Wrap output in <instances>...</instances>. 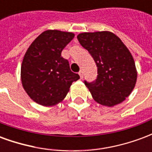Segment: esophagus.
Returning a JSON list of instances; mask_svg holds the SVG:
<instances>
[{
    "label": "esophagus",
    "mask_w": 152,
    "mask_h": 152,
    "mask_svg": "<svg viewBox=\"0 0 152 152\" xmlns=\"http://www.w3.org/2000/svg\"><path fill=\"white\" fill-rule=\"evenodd\" d=\"M79 75H80V79H82L83 78V72L82 71H80Z\"/></svg>",
    "instance_id": "obj_1"
}]
</instances>
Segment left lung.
<instances>
[{"label":"left lung","instance_id":"8db88e82","mask_svg":"<svg viewBox=\"0 0 152 152\" xmlns=\"http://www.w3.org/2000/svg\"><path fill=\"white\" fill-rule=\"evenodd\" d=\"M77 39L98 67L95 81H85L93 99L106 107L124 101L133 91L137 76L134 58L125 45L108 31L82 32Z\"/></svg>","mask_w":152,"mask_h":152}]
</instances>
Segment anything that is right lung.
I'll return each mask as SVG.
<instances>
[{
	"label": "right lung",
	"mask_w": 152,
	"mask_h": 152,
	"mask_svg": "<svg viewBox=\"0 0 152 152\" xmlns=\"http://www.w3.org/2000/svg\"><path fill=\"white\" fill-rule=\"evenodd\" d=\"M75 34L47 30L36 38L25 53L21 66L23 89L34 102L50 107L62 102L80 76L70 69L61 56L63 50Z\"/></svg>",
	"instance_id": "1"
}]
</instances>
